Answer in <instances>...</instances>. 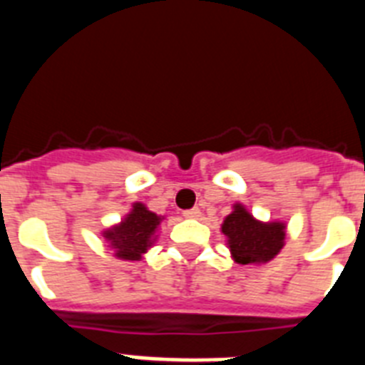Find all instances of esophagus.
I'll return each mask as SVG.
<instances>
[{
  "label": "esophagus",
  "mask_w": 365,
  "mask_h": 365,
  "mask_svg": "<svg viewBox=\"0 0 365 365\" xmlns=\"http://www.w3.org/2000/svg\"><path fill=\"white\" fill-rule=\"evenodd\" d=\"M182 215L188 219H197L199 215H201V210H199V208H190V210L182 212Z\"/></svg>",
  "instance_id": "1"
}]
</instances>
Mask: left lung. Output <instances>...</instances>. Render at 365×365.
Listing matches in <instances>:
<instances>
[{
    "label": "left lung",
    "mask_w": 365,
    "mask_h": 365,
    "mask_svg": "<svg viewBox=\"0 0 365 365\" xmlns=\"http://www.w3.org/2000/svg\"><path fill=\"white\" fill-rule=\"evenodd\" d=\"M222 234L228 237L232 257L240 265L267 263L283 248V222L256 221L241 205L222 222Z\"/></svg>",
    "instance_id": "left-lung-1"
}]
</instances>
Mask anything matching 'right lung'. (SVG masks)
<instances>
[{
	"label": "right lung",
	"mask_w": 365,
	"mask_h": 365,
	"mask_svg": "<svg viewBox=\"0 0 365 365\" xmlns=\"http://www.w3.org/2000/svg\"><path fill=\"white\" fill-rule=\"evenodd\" d=\"M159 222V215L148 210L140 202H135L133 210L128 214V217L118 227L106 230L104 237L115 248L117 257L138 261L148 250V247H151V240H153Z\"/></svg>",
	"instance_id": "1"
}]
</instances>
